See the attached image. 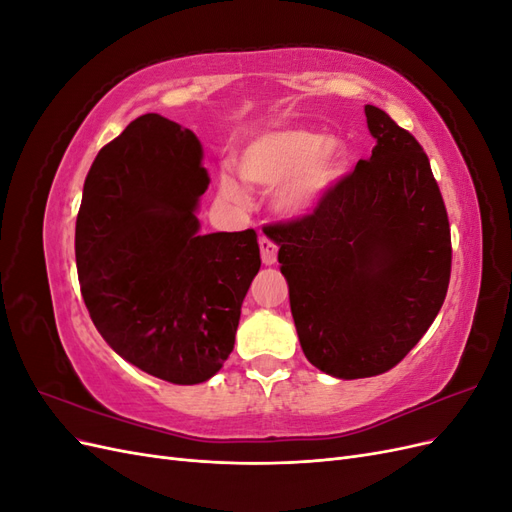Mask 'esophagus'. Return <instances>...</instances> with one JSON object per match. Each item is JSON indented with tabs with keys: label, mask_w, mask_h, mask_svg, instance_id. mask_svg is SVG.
Returning a JSON list of instances; mask_svg holds the SVG:
<instances>
[{
	"label": "esophagus",
	"mask_w": 512,
	"mask_h": 512,
	"mask_svg": "<svg viewBox=\"0 0 512 512\" xmlns=\"http://www.w3.org/2000/svg\"><path fill=\"white\" fill-rule=\"evenodd\" d=\"M260 256H262V262H265L267 267L275 265L277 262V245L275 241H271L269 237H260Z\"/></svg>",
	"instance_id": "esophagus-1"
}]
</instances>
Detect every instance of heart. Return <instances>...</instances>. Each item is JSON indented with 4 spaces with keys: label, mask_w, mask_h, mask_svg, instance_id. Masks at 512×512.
I'll list each match as a JSON object with an SVG mask.
<instances>
[{
    "label": "heart",
    "mask_w": 512,
    "mask_h": 512,
    "mask_svg": "<svg viewBox=\"0 0 512 512\" xmlns=\"http://www.w3.org/2000/svg\"><path fill=\"white\" fill-rule=\"evenodd\" d=\"M348 151L339 136L309 128H277L247 141L237 158L247 185L273 192V211L286 220L312 213L344 173ZM220 192L230 200L245 198L241 185L222 175Z\"/></svg>",
    "instance_id": "obj_1"
}]
</instances>
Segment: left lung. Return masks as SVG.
Segmentation results:
<instances>
[{"label":"left lung","instance_id":"obj_1","mask_svg":"<svg viewBox=\"0 0 512 512\" xmlns=\"http://www.w3.org/2000/svg\"><path fill=\"white\" fill-rule=\"evenodd\" d=\"M365 117L371 158L271 237L307 361L342 380L404 359L451 280V228L423 147L378 106Z\"/></svg>","mask_w":512,"mask_h":512}]
</instances>
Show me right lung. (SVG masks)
I'll list each match as a JSON object with an SVG mask.
<instances>
[{
    "label": "right lung",
    "instance_id": "1",
    "mask_svg": "<svg viewBox=\"0 0 512 512\" xmlns=\"http://www.w3.org/2000/svg\"><path fill=\"white\" fill-rule=\"evenodd\" d=\"M207 188L196 134L147 113L100 149L76 218V269L96 329L121 359L173 384L222 369L260 269L254 230L200 232Z\"/></svg>",
    "mask_w": 512,
    "mask_h": 512
}]
</instances>
